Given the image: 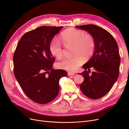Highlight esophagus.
I'll list each match as a JSON object with an SVG mask.
<instances>
[{
  "label": "esophagus",
  "instance_id": "obj_1",
  "mask_svg": "<svg viewBox=\"0 0 129 129\" xmlns=\"http://www.w3.org/2000/svg\"><path fill=\"white\" fill-rule=\"evenodd\" d=\"M75 74L74 73H71V72H68V76H73V75H75Z\"/></svg>",
  "mask_w": 129,
  "mask_h": 129
}]
</instances>
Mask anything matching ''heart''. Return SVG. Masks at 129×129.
Listing matches in <instances>:
<instances>
[{"label": "heart", "mask_w": 129, "mask_h": 129, "mask_svg": "<svg viewBox=\"0 0 129 129\" xmlns=\"http://www.w3.org/2000/svg\"><path fill=\"white\" fill-rule=\"evenodd\" d=\"M62 42L66 48L73 47V54L71 58H64L57 63L59 69L69 71H75L83 63V58H87L94 53L95 44L91 35L86 34L82 30L75 28H68L61 33ZM50 53L56 58L63 55V49L56 39L51 41L49 45Z\"/></svg>", "instance_id": "b5f03b06"}]
</instances>
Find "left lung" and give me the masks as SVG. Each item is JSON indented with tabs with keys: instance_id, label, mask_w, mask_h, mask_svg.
Listing matches in <instances>:
<instances>
[{
	"instance_id": "1",
	"label": "left lung",
	"mask_w": 129,
	"mask_h": 129,
	"mask_svg": "<svg viewBox=\"0 0 129 129\" xmlns=\"http://www.w3.org/2000/svg\"><path fill=\"white\" fill-rule=\"evenodd\" d=\"M76 27L89 32L95 44L93 56L82 66L85 70L80 75L83 76L84 81L80 84V88L89 99H99L111 90L119 75L120 56L118 45L111 33L95 25L77 26ZM91 68L94 69V71L90 75Z\"/></svg>"
}]
</instances>
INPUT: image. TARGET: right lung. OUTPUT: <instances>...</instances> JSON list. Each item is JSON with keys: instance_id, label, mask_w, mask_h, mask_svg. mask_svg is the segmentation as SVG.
I'll return each mask as SVG.
<instances>
[{"instance_id": "add662e5", "label": "right lung", "mask_w": 129, "mask_h": 129, "mask_svg": "<svg viewBox=\"0 0 129 129\" xmlns=\"http://www.w3.org/2000/svg\"><path fill=\"white\" fill-rule=\"evenodd\" d=\"M62 26H41L25 33L13 56L14 74L29 99L40 104L53 101L59 91V80L68 75L52 68L55 58L49 45Z\"/></svg>"}]
</instances>
